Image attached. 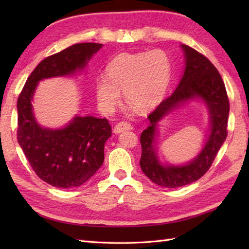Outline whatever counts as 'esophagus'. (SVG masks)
Here are the masks:
<instances>
[{
	"label": "esophagus",
	"instance_id": "esophagus-1",
	"mask_svg": "<svg viewBox=\"0 0 249 249\" xmlns=\"http://www.w3.org/2000/svg\"><path fill=\"white\" fill-rule=\"evenodd\" d=\"M133 129V125H131L129 122H120V123H118L116 124L115 126H114V133L115 134H120V133H122V131H124V130H131Z\"/></svg>",
	"mask_w": 249,
	"mask_h": 249
}]
</instances>
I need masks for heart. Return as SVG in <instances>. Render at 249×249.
Segmentation results:
<instances>
[{
	"mask_svg": "<svg viewBox=\"0 0 249 249\" xmlns=\"http://www.w3.org/2000/svg\"><path fill=\"white\" fill-rule=\"evenodd\" d=\"M107 78L96 80V96L103 109L112 111L123 91L126 102L146 111L160 102L170 83L172 65L162 50L122 53L109 63Z\"/></svg>",
	"mask_w": 249,
	"mask_h": 249,
	"instance_id": "b5f03b06",
	"label": "heart"
}]
</instances>
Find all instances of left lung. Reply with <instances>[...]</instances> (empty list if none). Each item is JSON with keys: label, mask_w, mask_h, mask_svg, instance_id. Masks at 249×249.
I'll return each instance as SVG.
<instances>
[{"label": "left lung", "mask_w": 249, "mask_h": 249, "mask_svg": "<svg viewBox=\"0 0 249 249\" xmlns=\"http://www.w3.org/2000/svg\"><path fill=\"white\" fill-rule=\"evenodd\" d=\"M186 60L184 75L177 89L163 99L149 114V127L140 137L142 154L140 167L153 183L161 187L176 188L197 181L212 166L216 155L225 142L228 131L229 98L225 83L216 67L200 52L187 45H182ZM195 97L202 98L207 103L211 115V134L200 154L185 166H161L154 151V138L157 122L169 110Z\"/></svg>", "instance_id": "8db88e82"}]
</instances>
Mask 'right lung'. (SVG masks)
I'll use <instances>...</instances> for the list:
<instances>
[{
    "instance_id": "1",
    "label": "right lung",
    "mask_w": 249,
    "mask_h": 249,
    "mask_svg": "<svg viewBox=\"0 0 249 249\" xmlns=\"http://www.w3.org/2000/svg\"><path fill=\"white\" fill-rule=\"evenodd\" d=\"M102 44L81 43L46 57L19 94L17 139L37 177L59 188L78 187L91 178L104 162L105 142L112 135L107 119L76 116L62 129L41 128L32 112L37 82L71 75L87 65Z\"/></svg>"
}]
</instances>
